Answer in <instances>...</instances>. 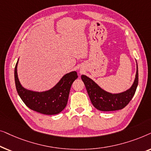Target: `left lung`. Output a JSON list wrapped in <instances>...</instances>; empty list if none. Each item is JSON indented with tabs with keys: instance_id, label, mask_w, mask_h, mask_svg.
Listing matches in <instances>:
<instances>
[{
	"instance_id": "8db88e82",
	"label": "left lung",
	"mask_w": 151,
	"mask_h": 151,
	"mask_svg": "<svg viewBox=\"0 0 151 151\" xmlns=\"http://www.w3.org/2000/svg\"><path fill=\"white\" fill-rule=\"evenodd\" d=\"M137 63V62H136ZM81 78L85 85L86 91L95 108L102 111L120 110L129 104L135 94L138 84V67L137 64L135 78L132 86L127 90L117 93L108 92L100 87L96 82L85 75Z\"/></svg>"
}]
</instances>
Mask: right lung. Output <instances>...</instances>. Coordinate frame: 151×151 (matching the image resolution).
Segmentation results:
<instances>
[{
  "label": "right lung",
  "mask_w": 151,
  "mask_h": 151,
  "mask_svg": "<svg viewBox=\"0 0 151 151\" xmlns=\"http://www.w3.org/2000/svg\"><path fill=\"white\" fill-rule=\"evenodd\" d=\"M18 60L14 69V78L18 96L33 111L45 115H55L60 113L67 106L71 86L78 78L76 71L66 73L50 89L45 91H34L22 86L18 76Z\"/></svg>",
  "instance_id": "right-lung-1"
}]
</instances>
